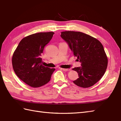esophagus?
<instances>
[{
	"label": "esophagus",
	"instance_id": "34e87169",
	"mask_svg": "<svg viewBox=\"0 0 121 121\" xmlns=\"http://www.w3.org/2000/svg\"><path fill=\"white\" fill-rule=\"evenodd\" d=\"M60 69L61 70H62L63 71H70V69H63V68H60Z\"/></svg>",
	"mask_w": 121,
	"mask_h": 121
}]
</instances>
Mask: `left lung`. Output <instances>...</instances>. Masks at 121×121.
<instances>
[{
  "mask_svg": "<svg viewBox=\"0 0 121 121\" xmlns=\"http://www.w3.org/2000/svg\"><path fill=\"white\" fill-rule=\"evenodd\" d=\"M61 33V38L68 43L73 56L81 63V66L72 69L78 73L79 77L73 83L83 88L93 86L102 78L107 68L108 58L102 43L82 32Z\"/></svg>",
  "mask_w": 121,
  "mask_h": 121,
  "instance_id": "8db88e82",
  "label": "left lung"
}]
</instances>
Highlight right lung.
<instances>
[{
  "mask_svg": "<svg viewBox=\"0 0 121 121\" xmlns=\"http://www.w3.org/2000/svg\"><path fill=\"white\" fill-rule=\"evenodd\" d=\"M54 34L42 32L27 36L21 40L14 52L13 69L18 78L28 85L39 87L50 81L55 69L43 66L41 56Z\"/></svg>",
  "mask_w": 121,
  "mask_h": 121,
  "instance_id": "obj_1",
  "label": "right lung"
}]
</instances>
